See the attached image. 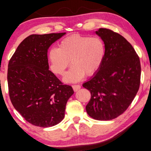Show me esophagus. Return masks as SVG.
I'll return each mask as SVG.
<instances>
[{"mask_svg":"<svg viewBox=\"0 0 151 151\" xmlns=\"http://www.w3.org/2000/svg\"><path fill=\"white\" fill-rule=\"evenodd\" d=\"M72 88H73V90L74 91H77L78 90L81 88V86L79 84H74L72 85Z\"/></svg>","mask_w":151,"mask_h":151,"instance_id":"obj_1","label":"esophagus"}]
</instances>
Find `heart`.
I'll return each mask as SVG.
<instances>
[{
  "label": "heart",
  "instance_id": "heart-1",
  "mask_svg": "<svg viewBox=\"0 0 151 151\" xmlns=\"http://www.w3.org/2000/svg\"><path fill=\"white\" fill-rule=\"evenodd\" d=\"M105 45L99 36L74 34L67 36L59 43L58 48L49 50L48 60L50 68L58 75H63L71 68L65 81L74 82L86 75H92L99 70L105 59Z\"/></svg>",
  "mask_w": 151,
  "mask_h": 151
}]
</instances>
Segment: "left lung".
<instances>
[{"mask_svg": "<svg viewBox=\"0 0 151 151\" xmlns=\"http://www.w3.org/2000/svg\"><path fill=\"white\" fill-rule=\"evenodd\" d=\"M105 45V59L93 77L83 86L91 92L86 106L97 120H110L124 112L139 91L141 63L133 46L125 38L108 29L96 32Z\"/></svg>", "mask_w": 151, "mask_h": 151, "instance_id": "8db88e82", "label": "left lung"}]
</instances>
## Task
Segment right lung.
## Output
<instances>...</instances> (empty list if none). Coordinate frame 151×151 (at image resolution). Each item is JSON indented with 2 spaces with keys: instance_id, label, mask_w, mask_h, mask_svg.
<instances>
[{
  "instance_id": "obj_1",
  "label": "right lung",
  "mask_w": 151,
  "mask_h": 151,
  "mask_svg": "<svg viewBox=\"0 0 151 151\" xmlns=\"http://www.w3.org/2000/svg\"><path fill=\"white\" fill-rule=\"evenodd\" d=\"M65 33L32 34L20 43L8 69L9 96L16 110L30 124H58L74 91L49 70L48 49Z\"/></svg>"
}]
</instances>
